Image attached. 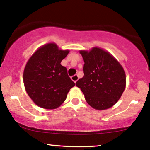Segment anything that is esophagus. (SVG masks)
Returning <instances> with one entry per match:
<instances>
[{
    "label": "esophagus",
    "mask_w": 150,
    "mask_h": 150,
    "mask_svg": "<svg viewBox=\"0 0 150 150\" xmlns=\"http://www.w3.org/2000/svg\"><path fill=\"white\" fill-rule=\"evenodd\" d=\"M71 79H72V80H73V82H75V83H76L77 81L78 80L79 77H78V76H77V75H73V76L71 77Z\"/></svg>",
    "instance_id": "esophagus-1"
}]
</instances>
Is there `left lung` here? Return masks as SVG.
Listing matches in <instances>:
<instances>
[{"mask_svg":"<svg viewBox=\"0 0 150 150\" xmlns=\"http://www.w3.org/2000/svg\"><path fill=\"white\" fill-rule=\"evenodd\" d=\"M84 76L75 85L94 109L105 110L116 104L126 86V76L120 63L107 51L93 47L81 50Z\"/></svg>","mask_w":150,"mask_h":150,"instance_id":"obj_1","label":"left lung"}]
</instances>
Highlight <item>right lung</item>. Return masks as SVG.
I'll return each mask as SVG.
<instances>
[{"label":"right lung","instance_id":"right-lung-1","mask_svg":"<svg viewBox=\"0 0 150 150\" xmlns=\"http://www.w3.org/2000/svg\"><path fill=\"white\" fill-rule=\"evenodd\" d=\"M69 50H61L55 43L39 47L26 64L23 82L28 95L39 107L55 109L64 102L75 84L61 64Z\"/></svg>","mask_w":150,"mask_h":150}]
</instances>
